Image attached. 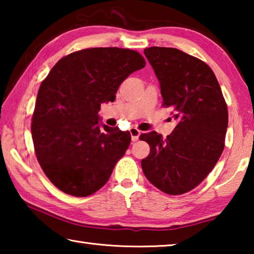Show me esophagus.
<instances>
[{"mask_svg": "<svg viewBox=\"0 0 254 254\" xmlns=\"http://www.w3.org/2000/svg\"><path fill=\"white\" fill-rule=\"evenodd\" d=\"M130 133H131V137L132 141H137L139 140V135H140V131L135 127H131L130 128Z\"/></svg>", "mask_w": 254, "mask_h": 254, "instance_id": "34e87169", "label": "esophagus"}]
</instances>
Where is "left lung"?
<instances>
[{
	"instance_id": "left-lung-1",
	"label": "left lung",
	"mask_w": 254,
	"mask_h": 254,
	"mask_svg": "<svg viewBox=\"0 0 254 254\" xmlns=\"http://www.w3.org/2000/svg\"><path fill=\"white\" fill-rule=\"evenodd\" d=\"M144 55L160 83L162 106L178 121L170 135L142 133L150 145L143 174L168 195L198 186L224 150L229 113L216 76L207 64L176 48L151 47Z\"/></svg>"
}]
</instances>
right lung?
<instances>
[{"label": "right lung", "mask_w": 254, "mask_h": 254, "mask_svg": "<svg viewBox=\"0 0 254 254\" xmlns=\"http://www.w3.org/2000/svg\"><path fill=\"white\" fill-rule=\"evenodd\" d=\"M145 66L137 51L89 48L63 57L40 85L31 133L45 175L75 197L96 192L110 179L131 142L128 131L98 124L102 103L114 102L119 86Z\"/></svg>", "instance_id": "1"}]
</instances>
